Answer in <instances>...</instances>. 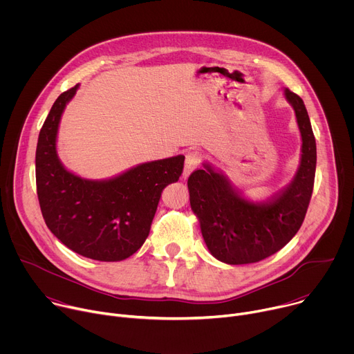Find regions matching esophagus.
Segmentation results:
<instances>
[{"label": "esophagus", "instance_id": "34e87169", "mask_svg": "<svg viewBox=\"0 0 354 354\" xmlns=\"http://www.w3.org/2000/svg\"><path fill=\"white\" fill-rule=\"evenodd\" d=\"M203 160V154H201L200 149H192L186 154L185 158V168H183V178L186 179Z\"/></svg>", "mask_w": 354, "mask_h": 354}]
</instances>
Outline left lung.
Here are the masks:
<instances>
[{
  "instance_id": "1",
  "label": "left lung",
  "mask_w": 354,
  "mask_h": 354,
  "mask_svg": "<svg viewBox=\"0 0 354 354\" xmlns=\"http://www.w3.org/2000/svg\"><path fill=\"white\" fill-rule=\"evenodd\" d=\"M295 111L302 138L297 175L268 200H249L234 190L223 175L205 165L187 179L190 206L212 255L230 265L261 262L279 252L306 218L314 190L317 144L302 99L284 91Z\"/></svg>"
}]
</instances>
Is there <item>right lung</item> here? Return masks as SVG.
Wrapping results in <instances>:
<instances>
[{
  "label": "right lung",
  "mask_w": 354,
  "mask_h": 354,
  "mask_svg": "<svg viewBox=\"0 0 354 354\" xmlns=\"http://www.w3.org/2000/svg\"><path fill=\"white\" fill-rule=\"evenodd\" d=\"M78 85L63 92L39 133L36 192L46 225L77 254L104 262L131 257L149 234L165 186L178 182L185 157L138 165L109 180H86L68 172L56 154L66 104Z\"/></svg>",
  "instance_id": "add662e5"
}]
</instances>
